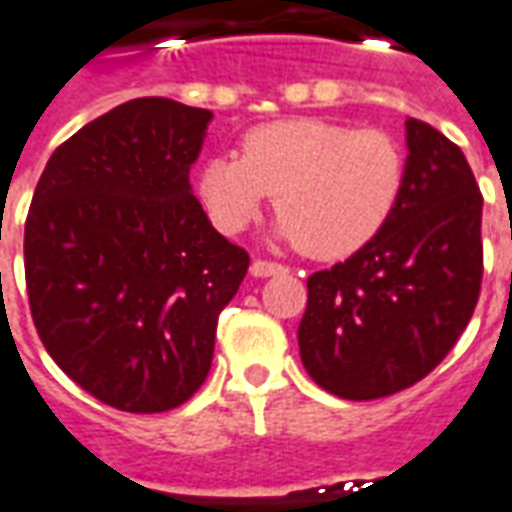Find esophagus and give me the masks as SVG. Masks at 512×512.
I'll return each mask as SVG.
<instances>
[{
    "instance_id": "obj_1",
    "label": "esophagus",
    "mask_w": 512,
    "mask_h": 512,
    "mask_svg": "<svg viewBox=\"0 0 512 512\" xmlns=\"http://www.w3.org/2000/svg\"><path fill=\"white\" fill-rule=\"evenodd\" d=\"M255 277H271V274H282V271H288V268L282 266V263H274V260H252V268H249Z\"/></svg>"
}]
</instances>
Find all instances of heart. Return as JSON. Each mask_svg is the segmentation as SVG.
Returning a JSON list of instances; mask_svg holds the SVG:
<instances>
[{
  "instance_id": "1",
  "label": "heart",
  "mask_w": 512,
  "mask_h": 512,
  "mask_svg": "<svg viewBox=\"0 0 512 512\" xmlns=\"http://www.w3.org/2000/svg\"><path fill=\"white\" fill-rule=\"evenodd\" d=\"M403 183L406 153L392 134L301 117L249 128L241 156L208 158L197 194L227 235L246 230L277 194L279 238L334 260L376 238Z\"/></svg>"
}]
</instances>
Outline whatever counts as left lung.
I'll return each mask as SVG.
<instances>
[{"instance_id": "obj_1", "label": "left lung", "mask_w": 512, "mask_h": 512, "mask_svg": "<svg viewBox=\"0 0 512 512\" xmlns=\"http://www.w3.org/2000/svg\"><path fill=\"white\" fill-rule=\"evenodd\" d=\"M406 183L373 241L307 279L301 362L345 400L417 384L472 321L483 282V194L461 147L406 120Z\"/></svg>"}]
</instances>
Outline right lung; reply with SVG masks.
<instances>
[{"label": "right lung", "mask_w": 512, "mask_h": 512, "mask_svg": "<svg viewBox=\"0 0 512 512\" xmlns=\"http://www.w3.org/2000/svg\"><path fill=\"white\" fill-rule=\"evenodd\" d=\"M208 109L134 98L43 169L24 227L32 321L60 370L106 406L158 414L208 378L216 321L249 255L191 194Z\"/></svg>", "instance_id": "add662e5"}]
</instances>
